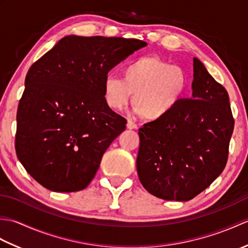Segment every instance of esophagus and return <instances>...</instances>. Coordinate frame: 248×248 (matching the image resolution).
<instances>
[{"label":"esophagus","mask_w":248,"mask_h":248,"mask_svg":"<svg viewBox=\"0 0 248 248\" xmlns=\"http://www.w3.org/2000/svg\"><path fill=\"white\" fill-rule=\"evenodd\" d=\"M127 128H128V129H130V130L138 129V124H136L135 123H133V121L128 120V123H127Z\"/></svg>","instance_id":"esophagus-1"}]
</instances>
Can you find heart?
<instances>
[{
    "instance_id": "obj_1",
    "label": "heart",
    "mask_w": 248,
    "mask_h": 248,
    "mask_svg": "<svg viewBox=\"0 0 248 248\" xmlns=\"http://www.w3.org/2000/svg\"><path fill=\"white\" fill-rule=\"evenodd\" d=\"M121 78L108 76L103 83L104 100L119 110L127 107L133 93L134 112L148 120L170 115L180 103L188 86L186 70L156 56H141L128 62Z\"/></svg>"
}]
</instances>
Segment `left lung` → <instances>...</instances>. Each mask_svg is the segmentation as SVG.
Instances as JSON below:
<instances>
[{
	"label": "left lung",
	"instance_id": "obj_1",
	"mask_svg": "<svg viewBox=\"0 0 248 248\" xmlns=\"http://www.w3.org/2000/svg\"><path fill=\"white\" fill-rule=\"evenodd\" d=\"M192 98L139 131L136 170L155 197L187 202L223 172L234 120L226 89L193 60Z\"/></svg>",
	"mask_w": 248,
	"mask_h": 248
}]
</instances>
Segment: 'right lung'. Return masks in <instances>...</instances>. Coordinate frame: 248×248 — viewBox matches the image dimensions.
<instances>
[{
  "label": "right lung",
  "instance_id": "1",
  "mask_svg": "<svg viewBox=\"0 0 248 248\" xmlns=\"http://www.w3.org/2000/svg\"><path fill=\"white\" fill-rule=\"evenodd\" d=\"M145 41L62 38L31 66L17 112L16 152L25 170L53 192L85 188L127 120L105 103L108 71Z\"/></svg>",
  "mask_w": 248,
  "mask_h": 248
}]
</instances>
